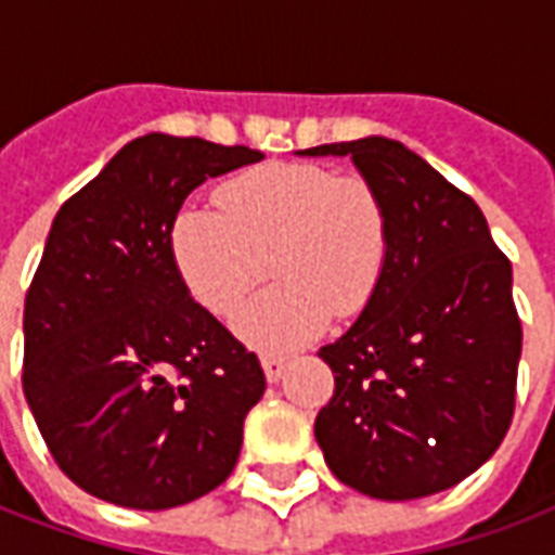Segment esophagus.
<instances>
[{
	"label": "esophagus",
	"mask_w": 555,
	"mask_h": 555,
	"mask_svg": "<svg viewBox=\"0 0 555 555\" xmlns=\"http://www.w3.org/2000/svg\"><path fill=\"white\" fill-rule=\"evenodd\" d=\"M260 362H263L266 379H269V382H281L283 371H286V356H281V353H263V356H260Z\"/></svg>",
	"instance_id": "esophagus-1"
}]
</instances>
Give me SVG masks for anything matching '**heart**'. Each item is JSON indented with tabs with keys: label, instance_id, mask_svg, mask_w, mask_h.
I'll return each mask as SVG.
<instances>
[{
	"label": "heart",
	"instance_id": "b5f03b06",
	"mask_svg": "<svg viewBox=\"0 0 555 555\" xmlns=\"http://www.w3.org/2000/svg\"><path fill=\"white\" fill-rule=\"evenodd\" d=\"M184 286L214 315H231L272 257L278 286L234 321L248 345L281 350L356 315L388 260V210L371 182L321 165L274 162L234 176L214 205H188L170 231Z\"/></svg>",
	"mask_w": 555,
	"mask_h": 555
}]
</instances>
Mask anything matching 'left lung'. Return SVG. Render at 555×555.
Segmentation results:
<instances>
[{
	"instance_id": "obj_1",
	"label": "left lung",
	"mask_w": 555,
	"mask_h": 555,
	"mask_svg": "<svg viewBox=\"0 0 555 555\" xmlns=\"http://www.w3.org/2000/svg\"><path fill=\"white\" fill-rule=\"evenodd\" d=\"M300 156H350L388 210V260L371 300L318 350L336 376L315 416L326 466L382 501L452 489L513 423L521 359L513 266L475 199L405 144L371 135Z\"/></svg>"
}]
</instances>
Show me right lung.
<instances>
[{
    "label": "right lung",
    "instance_id": "1",
    "mask_svg": "<svg viewBox=\"0 0 555 555\" xmlns=\"http://www.w3.org/2000/svg\"><path fill=\"white\" fill-rule=\"evenodd\" d=\"M260 158L150 132L51 222L25 295L23 390L51 457L89 495L170 509L237 466L263 367L191 298L170 231L193 188Z\"/></svg>",
    "mask_w": 555,
    "mask_h": 555
}]
</instances>
